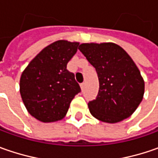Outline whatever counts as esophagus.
Instances as JSON below:
<instances>
[{
    "label": "esophagus",
    "instance_id": "obj_1",
    "mask_svg": "<svg viewBox=\"0 0 158 158\" xmlns=\"http://www.w3.org/2000/svg\"><path fill=\"white\" fill-rule=\"evenodd\" d=\"M80 87H81V89H82V90H83L84 88H85V82H82V83H81V84H80Z\"/></svg>",
    "mask_w": 158,
    "mask_h": 158
}]
</instances>
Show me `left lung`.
Listing matches in <instances>:
<instances>
[{
    "mask_svg": "<svg viewBox=\"0 0 158 158\" xmlns=\"http://www.w3.org/2000/svg\"><path fill=\"white\" fill-rule=\"evenodd\" d=\"M78 49L99 80L98 97L88 103L91 115L110 124L130 117L143 100L145 83L129 54L112 42L82 43Z\"/></svg>",
    "mask_w": 158,
    "mask_h": 158,
    "instance_id": "left-lung-1",
    "label": "left lung"
}]
</instances>
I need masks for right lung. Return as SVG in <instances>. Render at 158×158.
<instances>
[{
	"label": "right lung",
	"instance_id": "obj_1",
	"mask_svg": "<svg viewBox=\"0 0 158 158\" xmlns=\"http://www.w3.org/2000/svg\"><path fill=\"white\" fill-rule=\"evenodd\" d=\"M79 42L57 40L30 61L20 77V94L28 112L44 123L61 120L70 103L81 91L67 64L77 52Z\"/></svg>",
	"mask_w": 158,
	"mask_h": 158
}]
</instances>
